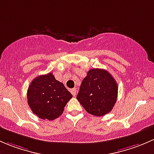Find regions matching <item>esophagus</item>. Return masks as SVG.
<instances>
[{
	"label": "esophagus",
	"instance_id": "1",
	"mask_svg": "<svg viewBox=\"0 0 154 154\" xmlns=\"http://www.w3.org/2000/svg\"><path fill=\"white\" fill-rule=\"evenodd\" d=\"M70 93H72V96H75V95H76V89H75V88L71 89V90H70Z\"/></svg>",
	"mask_w": 154,
	"mask_h": 154
}]
</instances>
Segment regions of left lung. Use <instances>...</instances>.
<instances>
[{
	"label": "left lung",
	"instance_id": "8db88e82",
	"mask_svg": "<svg viewBox=\"0 0 154 154\" xmlns=\"http://www.w3.org/2000/svg\"><path fill=\"white\" fill-rule=\"evenodd\" d=\"M118 85L110 72L91 69L83 79L76 99L87 112L102 116L112 110L117 100Z\"/></svg>",
	"mask_w": 154,
	"mask_h": 154
}]
</instances>
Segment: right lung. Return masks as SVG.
I'll list each match as a JSON object with an SVG mask.
<instances>
[{
    "mask_svg": "<svg viewBox=\"0 0 154 154\" xmlns=\"http://www.w3.org/2000/svg\"><path fill=\"white\" fill-rule=\"evenodd\" d=\"M72 95L53 73L39 75L32 80L27 90V102L33 113L42 119L53 120L64 112Z\"/></svg>",
    "mask_w": 154,
    "mask_h": 154,
    "instance_id": "obj_1",
    "label": "right lung"
}]
</instances>
